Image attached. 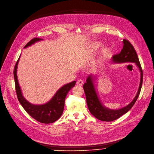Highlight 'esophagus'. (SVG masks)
I'll use <instances>...</instances> for the list:
<instances>
[{
  "label": "esophagus",
  "instance_id": "34e87169",
  "mask_svg": "<svg viewBox=\"0 0 154 154\" xmlns=\"http://www.w3.org/2000/svg\"><path fill=\"white\" fill-rule=\"evenodd\" d=\"M77 84L78 85H82L84 84V82H83V81H82V80H81V79H79V80H78V81H77Z\"/></svg>",
  "mask_w": 154,
  "mask_h": 154
}]
</instances>
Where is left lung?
I'll return each instance as SVG.
<instances>
[{"label":"left lung","instance_id":"left-lung-1","mask_svg":"<svg viewBox=\"0 0 154 154\" xmlns=\"http://www.w3.org/2000/svg\"><path fill=\"white\" fill-rule=\"evenodd\" d=\"M123 47L121 52L113 56L112 60L116 63L133 62L135 63L141 72V78L139 89L135 97L133 99L131 103L124 108L112 110L106 108L99 101L97 92L93 84V79L92 76H89L86 80V82L84 84L83 88L86 97L87 104L91 114L97 119L104 122H112L118 119L128 112L133 106L135 104L139 94L141 91L142 85L143 82V71L141 65L139 62L138 57L134 47L131 43L127 39H123Z\"/></svg>","mask_w":154,"mask_h":154}]
</instances>
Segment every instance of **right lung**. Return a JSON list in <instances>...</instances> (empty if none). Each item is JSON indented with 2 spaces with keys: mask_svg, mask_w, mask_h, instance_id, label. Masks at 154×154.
<instances>
[{
  "mask_svg": "<svg viewBox=\"0 0 154 154\" xmlns=\"http://www.w3.org/2000/svg\"><path fill=\"white\" fill-rule=\"evenodd\" d=\"M42 39H43L39 38H33L25 45L24 48L28 47L32 44H34L35 42ZM19 60V58H18L14 66V77L17 97L20 104L22 105L25 111L32 118H34L40 123L48 124L56 122L57 119L60 118L63 113L66 96L73 87H74L76 84V81H73L62 87L47 103L42 105L32 104L28 101H26L23 97L17 81V68Z\"/></svg>",
  "mask_w": 154,
  "mask_h": 154,
  "instance_id": "1",
  "label": "right lung"
}]
</instances>
